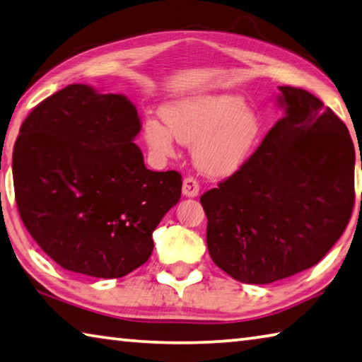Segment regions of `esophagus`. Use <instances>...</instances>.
I'll return each mask as SVG.
<instances>
[{
    "label": "esophagus",
    "mask_w": 362,
    "mask_h": 362,
    "mask_svg": "<svg viewBox=\"0 0 362 362\" xmlns=\"http://www.w3.org/2000/svg\"><path fill=\"white\" fill-rule=\"evenodd\" d=\"M199 191H200V185L195 177L192 176L185 177V181H182V195H186V197H197Z\"/></svg>",
    "instance_id": "obj_1"
}]
</instances>
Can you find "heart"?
<instances>
[{
    "label": "heart",
    "mask_w": 362,
    "mask_h": 362,
    "mask_svg": "<svg viewBox=\"0 0 362 362\" xmlns=\"http://www.w3.org/2000/svg\"><path fill=\"white\" fill-rule=\"evenodd\" d=\"M167 125L149 119L144 139L158 157L175 152V138L194 144V160L206 175L227 176L248 160L261 135L257 114L238 95H197L163 107Z\"/></svg>",
    "instance_id": "obj_1"
}]
</instances>
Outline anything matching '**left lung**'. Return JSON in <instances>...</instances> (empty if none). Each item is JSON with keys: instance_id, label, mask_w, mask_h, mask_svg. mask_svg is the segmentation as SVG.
<instances>
[{"instance_id": "8db88e82", "label": "left lung", "mask_w": 362, "mask_h": 362, "mask_svg": "<svg viewBox=\"0 0 362 362\" xmlns=\"http://www.w3.org/2000/svg\"><path fill=\"white\" fill-rule=\"evenodd\" d=\"M278 88L284 117L235 173L200 197L213 262L248 284L274 283L318 264L341 237L354 205V146L346 125L303 88Z\"/></svg>"}]
</instances>
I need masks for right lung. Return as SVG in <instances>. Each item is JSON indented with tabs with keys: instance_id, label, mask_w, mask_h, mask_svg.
Listing matches in <instances>:
<instances>
[{
	"instance_id": "add662e5",
	"label": "right lung",
	"mask_w": 362,
	"mask_h": 362,
	"mask_svg": "<svg viewBox=\"0 0 362 362\" xmlns=\"http://www.w3.org/2000/svg\"><path fill=\"white\" fill-rule=\"evenodd\" d=\"M139 129L130 100L84 84L50 95L23 120L12 154L18 214L60 267L120 278L149 259L182 181L144 167Z\"/></svg>"
}]
</instances>
